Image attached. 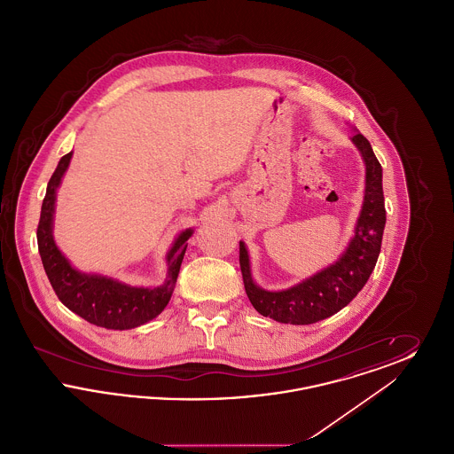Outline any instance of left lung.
Here are the masks:
<instances>
[{
  "label": "left lung",
  "mask_w": 454,
  "mask_h": 454,
  "mask_svg": "<svg viewBox=\"0 0 454 454\" xmlns=\"http://www.w3.org/2000/svg\"><path fill=\"white\" fill-rule=\"evenodd\" d=\"M352 143L363 154L366 165V189L354 237L340 259L289 289L265 291L254 281L247 247L239 241V267L245 291L260 315L281 324H317L352 301L369 279L378 262L387 223L383 170L363 134H354Z\"/></svg>",
  "instance_id": "8db88e82"
}]
</instances>
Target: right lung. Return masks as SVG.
I'll return each mask as SVG.
<instances>
[{"instance_id": "add662e5", "label": "right lung", "mask_w": 454, "mask_h": 454, "mask_svg": "<svg viewBox=\"0 0 454 454\" xmlns=\"http://www.w3.org/2000/svg\"><path fill=\"white\" fill-rule=\"evenodd\" d=\"M73 152L65 154L56 172L52 173L43 200L41 219L37 226V243L43 259V270L49 278L58 298L73 313L80 315L90 324L110 330H129L139 325L148 324L156 318L172 298L173 287L180 272V265L187 250V239L192 230L182 231L173 243L167 262L168 278L158 287H132L124 282L110 279L106 276L85 274L76 270L52 237V219L56 192L61 184Z\"/></svg>"}]
</instances>
